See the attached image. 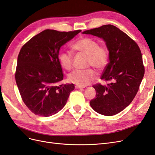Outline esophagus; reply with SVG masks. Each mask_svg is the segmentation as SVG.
<instances>
[{
	"instance_id": "34e87169",
	"label": "esophagus",
	"mask_w": 155,
	"mask_h": 155,
	"mask_svg": "<svg viewBox=\"0 0 155 155\" xmlns=\"http://www.w3.org/2000/svg\"><path fill=\"white\" fill-rule=\"evenodd\" d=\"M76 88H85L86 87H84V86H80V85H76Z\"/></svg>"
}]
</instances>
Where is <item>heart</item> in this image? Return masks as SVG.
Masks as SVG:
<instances>
[{"mask_svg":"<svg viewBox=\"0 0 155 155\" xmlns=\"http://www.w3.org/2000/svg\"><path fill=\"white\" fill-rule=\"evenodd\" d=\"M72 48L88 56V67L97 70L104 69L109 61V50L105 46L99 45L98 42L91 37H82L72 45ZM59 63L64 69L70 70L72 67L73 57L70 52L64 51L59 56ZM96 73L92 69L76 70L68 75V80L78 85L85 86L94 80Z\"/></svg>","mask_w":155,"mask_h":155,"instance_id":"b5f03b06","label":"heart"}]
</instances>
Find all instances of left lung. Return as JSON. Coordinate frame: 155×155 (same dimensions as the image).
Returning a JSON list of instances; mask_svg holds the SVG:
<instances>
[{"label":"left lung","instance_id":"obj_1","mask_svg":"<svg viewBox=\"0 0 155 155\" xmlns=\"http://www.w3.org/2000/svg\"><path fill=\"white\" fill-rule=\"evenodd\" d=\"M83 34L102 38L109 51V63L101 79L110 83L107 86L93 85L96 95L90 105L97 113L115 115L132 102L138 91L145 73L141 51L134 40L113 25H104Z\"/></svg>","mask_w":155,"mask_h":155}]
</instances>
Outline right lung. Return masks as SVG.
I'll return each mask as SVG.
<instances>
[{
  "label": "right lung",
  "instance_id": "add662e5",
  "mask_svg": "<svg viewBox=\"0 0 155 155\" xmlns=\"http://www.w3.org/2000/svg\"><path fill=\"white\" fill-rule=\"evenodd\" d=\"M81 31L45 30L23 45L17 58L15 78L22 101L36 115L48 117L64 107L74 84L63 79L59 61L60 48Z\"/></svg>",
  "mask_w": 155,
  "mask_h": 155
}]
</instances>
